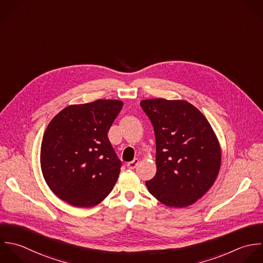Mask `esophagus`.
Wrapping results in <instances>:
<instances>
[{
  "label": "esophagus",
  "instance_id": "esophagus-1",
  "mask_svg": "<svg viewBox=\"0 0 263 263\" xmlns=\"http://www.w3.org/2000/svg\"><path fill=\"white\" fill-rule=\"evenodd\" d=\"M138 163H139V160H138V159H134L133 161H131V162H129V163L127 164V167H128L129 169H135L136 166L138 165Z\"/></svg>",
  "mask_w": 263,
  "mask_h": 263
}]
</instances>
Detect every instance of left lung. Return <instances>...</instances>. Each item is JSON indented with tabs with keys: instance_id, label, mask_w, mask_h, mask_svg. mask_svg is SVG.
<instances>
[{
	"instance_id": "8db88e82",
	"label": "left lung",
	"mask_w": 263,
	"mask_h": 263,
	"mask_svg": "<svg viewBox=\"0 0 263 263\" xmlns=\"http://www.w3.org/2000/svg\"><path fill=\"white\" fill-rule=\"evenodd\" d=\"M140 106L156 137L157 173L145 181L148 192L168 207L194 204L213 185L220 168V147L211 125L185 100L146 99Z\"/></svg>"
}]
</instances>
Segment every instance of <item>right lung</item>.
I'll return each instance as SVG.
<instances>
[{"instance_id": "1", "label": "right lung", "mask_w": 263, "mask_h": 263, "mask_svg": "<svg viewBox=\"0 0 263 263\" xmlns=\"http://www.w3.org/2000/svg\"><path fill=\"white\" fill-rule=\"evenodd\" d=\"M123 107L120 100L69 105L49 123L41 168L50 190L74 207H93L116 184L122 162L107 132Z\"/></svg>"}]
</instances>
